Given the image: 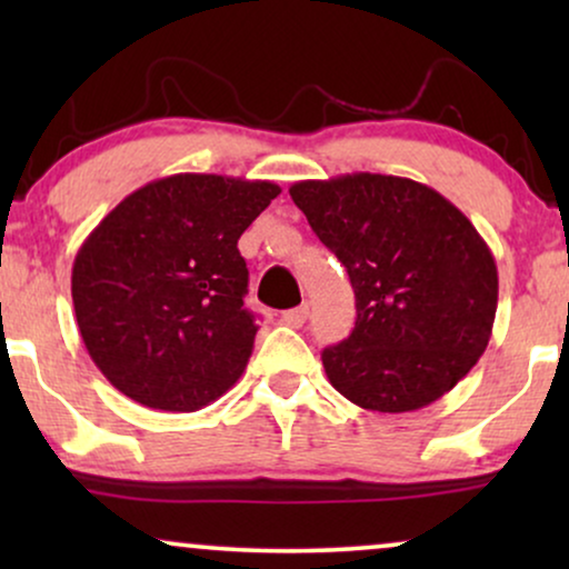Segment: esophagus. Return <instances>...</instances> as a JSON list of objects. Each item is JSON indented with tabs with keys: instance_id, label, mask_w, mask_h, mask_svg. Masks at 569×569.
<instances>
[{
	"instance_id": "1",
	"label": "esophagus",
	"mask_w": 569,
	"mask_h": 569,
	"mask_svg": "<svg viewBox=\"0 0 569 569\" xmlns=\"http://www.w3.org/2000/svg\"><path fill=\"white\" fill-rule=\"evenodd\" d=\"M308 318V306H300V308H290L282 313V323L290 326V329H300L302 323H306Z\"/></svg>"
}]
</instances>
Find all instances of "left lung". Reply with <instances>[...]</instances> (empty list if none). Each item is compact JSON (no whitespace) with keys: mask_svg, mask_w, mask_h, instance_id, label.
<instances>
[{"mask_svg":"<svg viewBox=\"0 0 569 569\" xmlns=\"http://www.w3.org/2000/svg\"><path fill=\"white\" fill-rule=\"evenodd\" d=\"M290 197L355 290L352 333L321 355L331 386L383 415L438 401L492 337L497 267L485 238L411 178L347 173L292 183Z\"/></svg>","mask_w":569,"mask_h":569,"instance_id":"1","label":"left lung"}]
</instances>
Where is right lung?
I'll list each match as a JSON object with an SVG mask.
<instances>
[{
  "label": "right lung",
  "instance_id": "right-lung-1",
  "mask_svg": "<svg viewBox=\"0 0 569 569\" xmlns=\"http://www.w3.org/2000/svg\"><path fill=\"white\" fill-rule=\"evenodd\" d=\"M282 191L271 181L178 173L129 193L72 267L82 341L131 401L197 411L243 376L259 326L243 306L238 240Z\"/></svg>",
  "mask_w": 569,
  "mask_h": 569
}]
</instances>
